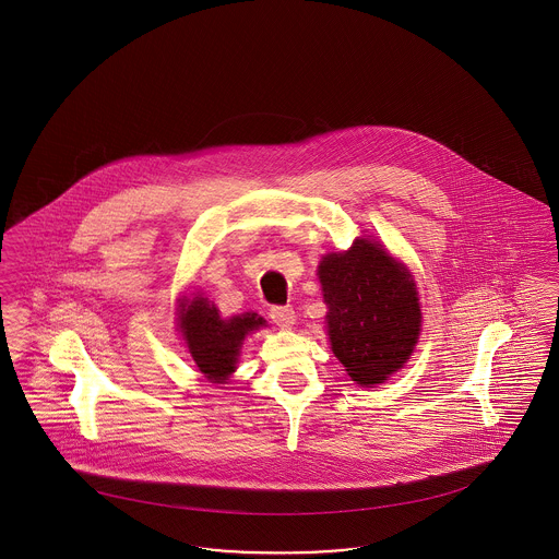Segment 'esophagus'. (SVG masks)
Listing matches in <instances>:
<instances>
[{
    "label": "esophagus",
    "mask_w": 559,
    "mask_h": 559,
    "mask_svg": "<svg viewBox=\"0 0 559 559\" xmlns=\"http://www.w3.org/2000/svg\"><path fill=\"white\" fill-rule=\"evenodd\" d=\"M270 317L278 326H293V322H295V312H293L292 306H272Z\"/></svg>",
    "instance_id": "1"
}]
</instances>
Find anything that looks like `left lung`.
<instances>
[{
  "label": "left lung",
  "mask_w": 559,
  "mask_h": 559,
  "mask_svg": "<svg viewBox=\"0 0 559 559\" xmlns=\"http://www.w3.org/2000/svg\"><path fill=\"white\" fill-rule=\"evenodd\" d=\"M319 278L333 354L352 381L383 383L408 360L421 331L408 270L381 245L358 239L349 251L324 255Z\"/></svg>",
  "instance_id": "1"
}]
</instances>
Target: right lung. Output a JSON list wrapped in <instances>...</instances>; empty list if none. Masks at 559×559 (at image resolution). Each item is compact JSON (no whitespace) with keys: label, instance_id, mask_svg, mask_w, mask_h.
<instances>
[{"label":"right lung","instance_id":"add662e5","mask_svg":"<svg viewBox=\"0 0 559 559\" xmlns=\"http://www.w3.org/2000/svg\"><path fill=\"white\" fill-rule=\"evenodd\" d=\"M266 320L258 314H242L222 319L217 308L205 297L197 295L180 310V329L187 340L188 352L213 383H224L237 369L240 344L249 331L260 329Z\"/></svg>","mask_w":559,"mask_h":559}]
</instances>
